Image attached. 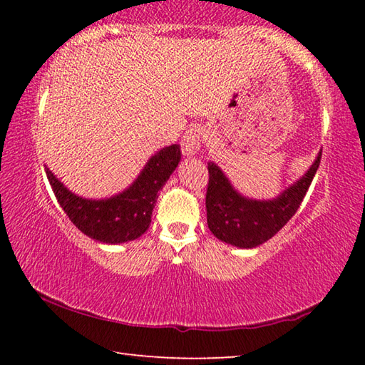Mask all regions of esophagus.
<instances>
[{"instance_id":"1","label":"esophagus","mask_w":365,"mask_h":365,"mask_svg":"<svg viewBox=\"0 0 365 365\" xmlns=\"http://www.w3.org/2000/svg\"><path fill=\"white\" fill-rule=\"evenodd\" d=\"M201 146V132L197 128H190L182 138V153L185 156H195Z\"/></svg>"}]
</instances>
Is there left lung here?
Masks as SVG:
<instances>
[{
  "label": "left lung",
  "instance_id": "obj_1",
  "mask_svg": "<svg viewBox=\"0 0 365 365\" xmlns=\"http://www.w3.org/2000/svg\"><path fill=\"white\" fill-rule=\"evenodd\" d=\"M322 151L304 175L272 201L248 200L233 190L217 165L207 164V225L215 237L238 248H256L282 230L301 206L319 169Z\"/></svg>",
  "mask_w": 365,
  "mask_h": 365
}]
</instances>
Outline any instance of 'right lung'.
I'll use <instances>...</instances> for the list:
<instances>
[{"instance_id":"1","label":"right lung","mask_w":365,"mask_h":365,"mask_svg":"<svg viewBox=\"0 0 365 365\" xmlns=\"http://www.w3.org/2000/svg\"><path fill=\"white\" fill-rule=\"evenodd\" d=\"M180 160V146H165L148 160L130 188L109 200H85L71 193L51 170L46 177L58 202L80 232L96 242L115 245L141 237L151 224L158 191L169 180Z\"/></svg>"}]
</instances>
